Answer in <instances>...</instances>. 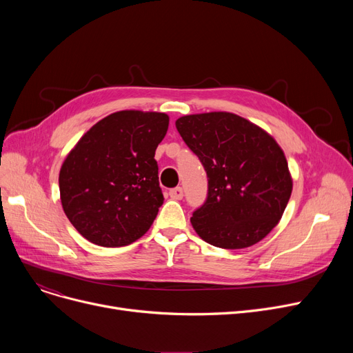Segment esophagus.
<instances>
[{
  "mask_svg": "<svg viewBox=\"0 0 353 353\" xmlns=\"http://www.w3.org/2000/svg\"><path fill=\"white\" fill-rule=\"evenodd\" d=\"M169 194L173 200H181L183 199V189L181 188H174L169 192Z\"/></svg>",
  "mask_w": 353,
  "mask_h": 353,
  "instance_id": "1",
  "label": "esophagus"
}]
</instances>
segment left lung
<instances>
[{"label":"left lung","instance_id":"8db88e82","mask_svg":"<svg viewBox=\"0 0 353 353\" xmlns=\"http://www.w3.org/2000/svg\"><path fill=\"white\" fill-rule=\"evenodd\" d=\"M177 132L208 173L205 205L190 219L205 242L245 249L279 223L293 181L281 145L263 128L228 111L183 116Z\"/></svg>","mask_w":353,"mask_h":353}]
</instances>
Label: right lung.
<instances>
[{"mask_svg": "<svg viewBox=\"0 0 353 353\" xmlns=\"http://www.w3.org/2000/svg\"><path fill=\"white\" fill-rule=\"evenodd\" d=\"M167 128L164 113L117 111L67 154L59 176L61 205L88 242L127 246L150 229L164 200L154 154Z\"/></svg>", "mask_w": 353, "mask_h": 353, "instance_id": "right-lung-1", "label": "right lung"}]
</instances>
